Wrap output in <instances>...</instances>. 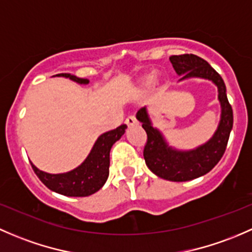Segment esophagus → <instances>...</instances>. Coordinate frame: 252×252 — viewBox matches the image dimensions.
<instances>
[{
	"label": "esophagus",
	"instance_id": "34e87169",
	"mask_svg": "<svg viewBox=\"0 0 252 252\" xmlns=\"http://www.w3.org/2000/svg\"><path fill=\"white\" fill-rule=\"evenodd\" d=\"M136 123H137L136 118H134V116H132V115L127 116L126 120H125V124H126L127 126H133Z\"/></svg>",
	"mask_w": 252,
	"mask_h": 252
}]
</instances>
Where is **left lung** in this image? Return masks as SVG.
Wrapping results in <instances>:
<instances>
[{
    "label": "left lung",
    "mask_w": 252,
    "mask_h": 252,
    "mask_svg": "<svg viewBox=\"0 0 252 252\" xmlns=\"http://www.w3.org/2000/svg\"><path fill=\"white\" fill-rule=\"evenodd\" d=\"M170 62L173 69L182 79L203 77L209 79L219 87V99L221 102L222 115L219 128L206 144L190 150L177 152L167 147L161 133L152 126L145 108L137 113V119L147 133L143 157L149 170L160 178L172 182H186L206 175L221 160L227 148L230 131L233 127V109L225 93V85L221 75L206 61L195 54L171 56Z\"/></svg>",
    "instance_id": "left-lung-1"
}]
</instances>
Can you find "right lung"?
I'll use <instances>...</instances> for the list:
<instances>
[{"label": "right lung", "instance_id": "add662e5", "mask_svg": "<svg viewBox=\"0 0 252 252\" xmlns=\"http://www.w3.org/2000/svg\"><path fill=\"white\" fill-rule=\"evenodd\" d=\"M77 84H88L87 79H81L71 74H58ZM126 125L116 127L115 129L105 132L97 139L87 159L79 167L62 175H51L40 171L32 166L33 172L40 181L51 190L66 196H88L99 190L107 182L110 165V149L116 141L125 133Z\"/></svg>", "mask_w": 252, "mask_h": 252}]
</instances>
